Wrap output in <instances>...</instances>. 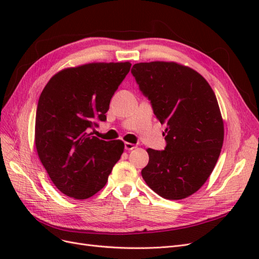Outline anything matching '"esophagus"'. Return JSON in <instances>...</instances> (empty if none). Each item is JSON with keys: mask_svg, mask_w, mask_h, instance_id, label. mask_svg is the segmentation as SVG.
<instances>
[{"mask_svg": "<svg viewBox=\"0 0 259 259\" xmlns=\"http://www.w3.org/2000/svg\"><path fill=\"white\" fill-rule=\"evenodd\" d=\"M124 148H125V150H133V149H135L136 148V145H134V144H131V143H125L124 144Z\"/></svg>", "mask_w": 259, "mask_h": 259, "instance_id": "34e87169", "label": "esophagus"}]
</instances>
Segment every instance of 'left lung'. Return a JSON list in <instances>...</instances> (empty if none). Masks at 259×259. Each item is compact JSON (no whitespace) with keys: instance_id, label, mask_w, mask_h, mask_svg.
<instances>
[{"instance_id":"8db88e82","label":"left lung","mask_w":259,"mask_h":259,"mask_svg":"<svg viewBox=\"0 0 259 259\" xmlns=\"http://www.w3.org/2000/svg\"><path fill=\"white\" fill-rule=\"evenodd\" d=\"M131 72L153 113L166 124V146L148 148L146 184L167 200L189 197L203 186L221 154L224 122L215 94L194 70L175 62H140Z\"/></svg>"}]
</instances>
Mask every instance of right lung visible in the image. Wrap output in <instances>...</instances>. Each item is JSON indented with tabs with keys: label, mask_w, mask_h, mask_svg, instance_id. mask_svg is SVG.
I'll use <instances>...</instances> for the list:
<instances>
[{
	"label": "right lung",
	"mask_w": 259,
	"mask_h": 259,
	"mask_svg": "<svg viewBox=\"0 0 259 259\" xmlns=\"http://www.w3.org/2000/svg\"><path fill=\"white\" fill-rule=\"evenodd\" d=\"M131 62H96L55 74L38 98L35 147L57 189L77 200L93 197L108 182L124 150L121 140L106 142L88 131L106 121L115 91Z\"/></svg>",
	"instance_id": "add662e5"
}]
</instances>
